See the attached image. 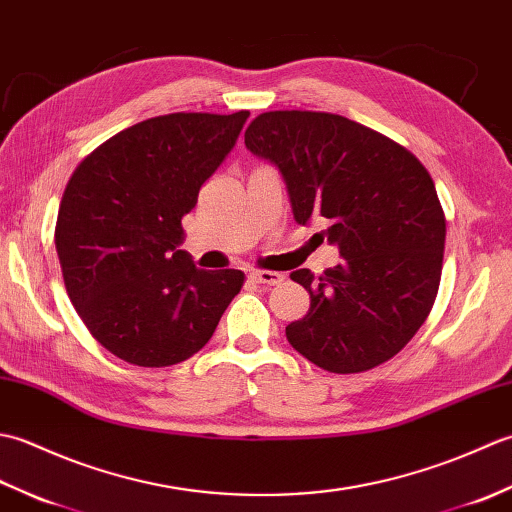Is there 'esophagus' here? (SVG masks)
<instances>
[{
	"instance_id": "1",
	"label": "esophagus",
	"mask_w": 512,
	"mask_h": 512,
	"mask_svg": "<svg viewBox=\"0 0 512 512\" xmlns=\"http://www.w3.org/2000/svg\"><path fill=\"white\" fill-rule=\"evenodd\" d=\"M253 277L257 284H264V286H279L281 281H284L286 277L281 273H273V270H253Z\"/></svg>"
}]
</instances>
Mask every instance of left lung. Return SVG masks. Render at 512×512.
I'll use <instances>...</instances> for the list:
<instances>
[{"instance_id":"1","label":"left lung","mask_w":512,"mask_h":512,"mask_svg":"<svg viewBox=\"0 0 512 512\" xmlns=\"http://www.w3.org/2000/svg\"><path fill=\"white\" fill-rule=\"evenodd\" d=\"M246 147L281 171L299 224L328 222L341 264L290 275L310 310L288 343L334 374L367 372L405 347L438 295L447 220L422 162L394 140L328 112H266Z\"/></svg>"}]
</instances>
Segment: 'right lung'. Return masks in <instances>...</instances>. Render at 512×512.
Listing matches in <instances>:
<instances>
[{
	"label": "right lung",
	"instance_id": "add662e5",
	"mask_svg": "<svg viewBox=\"0 0 512 512\" xmlns=\"http://www.w3.org/2000/svg\"><path fill=\"white\" fill-rule=\"evenodd\" d=\"M248 112L147 118L74 169L54 244L65 290L107 352L140 367L187 361L209 343L242 270L195 268L182 217L222 165Z\"/></svg>",
	"mask_w": 512,
	"mask_h": 512
}]
</instances>
